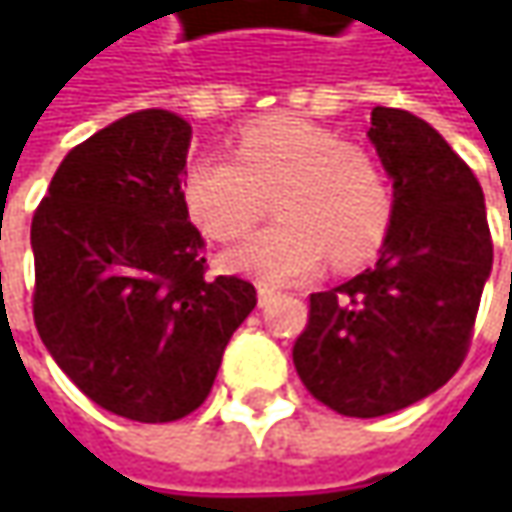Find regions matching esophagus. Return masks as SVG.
<instances>
[{"label": "esophagus", "mask_w": 512, "mask_h": 512, "mask_svg": "<svg viewBox=\"0 0 512 512\" xmlns=\"http://www.w3.org/2000/svg\"><path fill=\"white\" fill-rule=\"evenodd\" d=\"M256 293H259V305H262V307L270 305V302H273V296H276V290H273V287H267V285L256 287Z\"/></svg>", "instance_id": "obj_1"}]
</instances>
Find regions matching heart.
Returning a JSON list of instances; mask_svg holds the SVG:
<instances>
[{"label":"heart","mask_w":512,"mask_h":512,"mask_svg":"<svg viewBox=\"0 0 512 512\" xmlns=\"http://www.w3.org/2000/svg\"><path fill=\"white\" fill-rule=\"evenodd\" d=\"M236 159L190 162L182 196L193 222L219 242L250 233L276 199L279 222L230 253V265L267 285L305 279L325 265L367 262L393 225L384 165L342 133L299 116H265L236 133Z\"/></svg>","instance_id":"heart-1"}]
</instances>
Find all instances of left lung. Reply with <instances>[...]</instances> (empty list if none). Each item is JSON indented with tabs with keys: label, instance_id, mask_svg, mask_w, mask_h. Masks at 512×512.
Returning <instances> with one entry per match:
<instances>
[{
	"label": "left lung",
	"instance_id": "left-lung-1",
	"mask_svg": "<svg viewBox=\"0 0 512 512\" xmlns=\"http://www.w3.org/2000/svg\"><path fill=\"white\" fill-rule=\"evenodd\" d=\"M370 142L393 176V225L376 267L310 293L293 364L313 399L376 419L439 390L470 350L493 267L484 193L424 119L373 108Z\"/></svg>",
	"mask_w": 512,
	"mask_h": 512
}]
</instances>
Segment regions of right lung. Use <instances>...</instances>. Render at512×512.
<instances>
[{"instance_id": "add662e5", "label": "right lung", "mask_w": 512, "mask_h": 512, "mask_svg": "<svg viewBox=\"0 0 512 512\" xmlns=\"http://www.w3.org/2000/svg\"><path fill=\"white\" fill-rule=\"evenodd\" d=\"M187 148L179 113H128L70 148L30 222L42 342L90 402L133 422L205 402L256 307L250 282L207 276L182 196Z\"/></svg>"}]
</instances>
